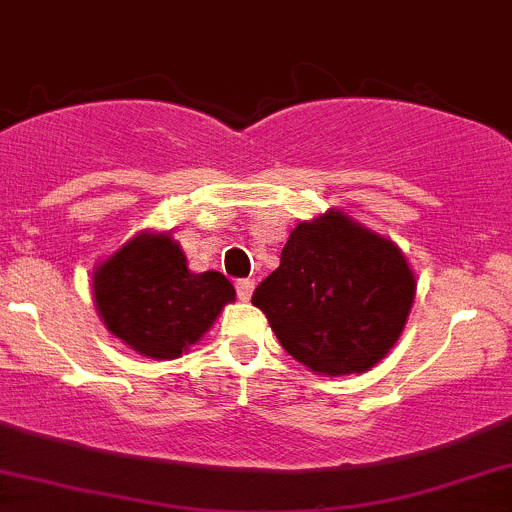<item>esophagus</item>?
<instances>
[{"label": "esophagus", "mask_w": 512, "mask_h": 512, "mask_svg": "<svg viewBox=\"0 0 512 512\" xmlns=\"http://www.w3.org/2000/svg\"><path fill=\"white\" fill-rule=\"evenodd\" d=\"M254 286H256V283L251 281V278H241V281L236 283V293H239V300H249L251 293H254Z\"/></svg>", "instance_id": "esophagus-1"}]
</instances>
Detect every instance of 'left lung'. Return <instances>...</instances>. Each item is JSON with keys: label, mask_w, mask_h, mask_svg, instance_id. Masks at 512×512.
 Masks as SVG:
<instances>
[{"label": "left lung", "mask_w": 512, "mask_h": 512, "mask_svg": "<svg viewBox=\"0 0 512 512\" xmlns=\"http://www.w3.org/2000/svg\"><path fill=\"white\" fill-rule=\"evenodd\" d=\"M416 278L389 236L347 212L300 221L251 303L283 350L315 374L372 370L407 325Z\"/></svg>", "instance_id": "1"}]
</instances>
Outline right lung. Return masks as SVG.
<instances>
[{"label": "right lung", "mask_w": 512, "mask_h": 512, "mask_svg": "<svg viewBox=\"0 0 512 512\" xmlns=\"http://www.w3.org/2000/svg\"><path fill=\"white\" fill-rule=\"evenodd\" d=\"M234 300L224 273L189 271L170 231H138L93 268V303L105 330L150 360L182 357Z\"/></svg>", "instance_id": "1"}]
</instances>
